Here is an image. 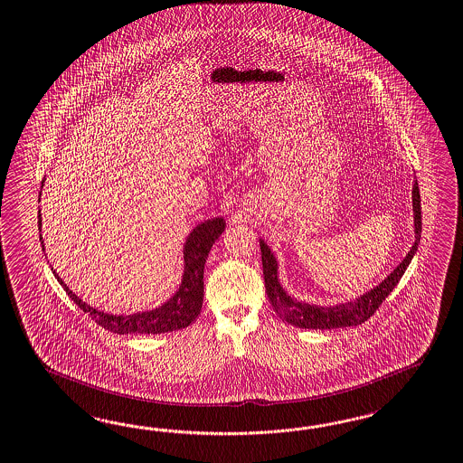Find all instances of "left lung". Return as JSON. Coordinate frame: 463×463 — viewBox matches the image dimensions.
<instances>
[{"label":"left lung","mask_w":463,"mask_h":463,"mask_svg":"<svg viewBox=\"0 0 463 463\" xmlns=\"http://www.w3.org/2000/svg\"><path fill=\"white\" fill-rule=\"evenodd\" d=\"M411 206H413L415 241L411 249L408 250L403 260L394 267V270L384 280H381L376 287L369 288L366 294L356 298H349L345 302L334 304V306L308 304L290 296L279 280L277 257L273 255L270 247L265 243V240L259 238L265 290L279 317L300 329H337L345 326H357L368 320L374 314V310L380 307L381 302L390 296V292L398 285L418 250V243L421 237V200H420V190H418L416 179H413V188H411Z\"/></svg>","instance_id":"left-lung-1"}]
</instances>
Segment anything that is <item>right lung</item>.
I'll return each mask as SVG.
<instances>
[{
  "label": "right lung",
  "mask_w": 463,
  "mask_h": 463,
  "mask_svg": "<svg viewBox=\"0 0 463 463\" xmlns=\"http://www.w3.org/2000/svg\"><path fill=\"white\" fill-rule=\"evenodd\" d=\"M45 179H42L43 188ZM42 194V191H40ZM225 220L222 216H214L210 220H204L194 226L188 233L186 241L183 245V275L181 284L175 296L169 297L165 304L159 307L149 310H139L132 314H109L104 310L92 307L90 304L83 302L80 297L71 292L67 284L59 277V273L52 269L55 279L59 280L63 290L69 294L71 300L82 308L85 314H89L90 319H94L104 329L116 334H165V332L179 331L188 327L193 320L198 317L203 306V272L204 263L208 259V253L213 247L214 241L225 232ZM38 228L42 232V214L38 212ZM42 249L45 251L43 237L40 235Z\"/></svg>",
  "instance_id": "add662e5"
}]
</instances>
